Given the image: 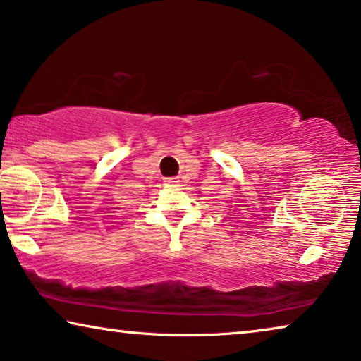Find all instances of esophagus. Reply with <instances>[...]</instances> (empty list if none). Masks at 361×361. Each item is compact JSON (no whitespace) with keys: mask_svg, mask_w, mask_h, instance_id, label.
<instances>
[{"mask_svg":"<svg viewBox=\"0 0 361 361\" xmlns=\"http://www.w3.org/2000/svg\"><path fill=\"white\" fill-rule=\"evenodd\" d=\"M166 183L171 186H178L180 185V178L178 176H173V178H166Z\"/></svg>","mask_w":361,"mask_h":361,"instance_id":"obj_1","label":"esophagus"}]
</instances>
